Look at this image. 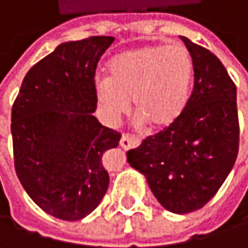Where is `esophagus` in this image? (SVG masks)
I'll list each match as a JSON object with an SVG mask.
<instances>
[{"instance_id": "34e87169", "label": "esophagus", "mask_w": 248, "mask_h": 248, "mask_svg": "<svg viewBox=\"0 0 248 248\" xmlns=\"http://www.w3.org/2000/svg\"><path fill=\"white\" fill-rule=\"evenodd\" d=\"M139 143H140V139L136 138V136H132V135H129V133H124V136H122V139H121V145H122V148H124V149L135 148V146H138Z\"/></svg>"}]
</instances>
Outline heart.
<instances>
[{
	"label": "heart",
	"instance_id": "obj_1",
	"mask_svg": "<svg viewBox=\"0 0 248 248\" xmlns=\"http://www.w3.org/2000/svg\"><path fill=\"white\" fill-rule=\"evenodd\" d=\"M109 78H97L96 96L110 122L133 110L154 127H167L184 113L194 63L182 46L146 44L124 50L109 63Z\"/></svg>",
	"mask_w": 248,
	"mask_h": 248
}]
</instances>
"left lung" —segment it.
Here are the masks:
<instances>
[{"mask_svg": "<svg viewBox=\"0 0 248 248\" xmlns=\"http://www.w3.org/2000/svg\"><path fill=\"white\" fill-rule=\"evenodd\" d=\"M194 63V89L181 118L130 149L159 204L175 214L202 208L220 189L238 154L237 90L210 50L181 37Z\"/></svg>", "mask_w": 248, "mask_h": 248, "instance_id": "obj_1", "label": "left lung"}]
</instances>
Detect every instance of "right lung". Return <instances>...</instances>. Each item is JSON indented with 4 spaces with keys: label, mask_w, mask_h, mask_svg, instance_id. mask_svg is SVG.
<instances>
[{
    "label": "right lung",
    "mask_w": 248,
    "mask_h": 248,
    "mask_svg": "<svg viewBox=\"0 0 248 248\" xmlns=\"http://www.w3.org/2000/svg\"><path fill=\"white\" fill-rule=\"evenodd\" d=\"M113 40L94 35L60 44L28 70L13 105L17 176L30 198L60 220L89 216L109 186L103 154L122 135L93 112L96 67Z\"/></svg>",
    "instance_id": "add662e5"
}]
</instances>
